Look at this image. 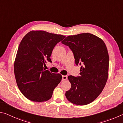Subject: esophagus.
<instances>
[{"mask_svg": "<svg viewBox=\"0 0 123 123\" xmlns=\"http://www.w3.org/2000/svg\"><path fill=\"white\" fill-rule=\"evenodd\" d=\"M68 79L67 76H63V80H65Z\"/></svg>", "mask_w": 123, "mask_h": 123, "instance_id": "34e87169", "label": "esophagus"}]
</instances>
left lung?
<instances>
[{
  "instance_id": "1",
  "label": "left lung",
  "mask_w": 123,
  "mask_h": 123,
  "mask_svg": "<svg viewBox=\"0 0 123 123\" xmlns=\"http://www.w3.org/2000/svg\"><path fill=\"white\" fill-rule=\"evenodd\" d=\"M62 43L72 51L76 65H83L80 76H68L71 87L66 92V97L74 104H89L102 93L108 78L109 57L106 45L102 39L89 33L68 36Z\"/></svg>"
}]
</instances>
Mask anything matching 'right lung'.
Returning <instances> with one entry per match:
<instances>
[{
  "label": "right lung",
  "mask_w": 123,
  "mask_h": 123,
  "mask_svg": "<svg viewBox=\"0 0 123 123\" xmlns=\"http://www.w3.org/2000/svg\"><path fill=\"white\" fill-rule=\"evenodd\" d=\"M65 38L62 34L44 31H31L22 39L14 63V72L19 89L26 98L42 102L51 99L53 91L62 79L59 74L45 70L43 65L55 45Z\"/></svg>",
  "instance_id": "1"
}]
</instances>
